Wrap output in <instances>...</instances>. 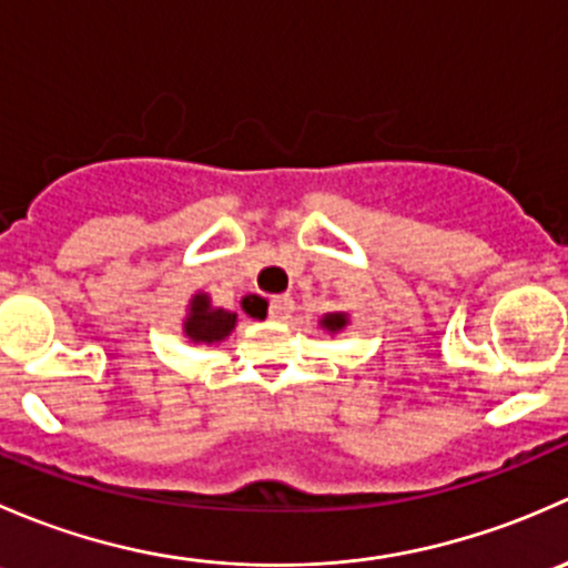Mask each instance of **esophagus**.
Listing matches in <instances>:
<instances>
[{
    "instance_id": "34e87169",
    "label": "esophagus",
    "mask_w": 568,
    "mask_h": 568,
    "mask_svg": "<svg viewBox=\"0 0 568 568\" xmlns=\"http://www.w3.org/2000/svg\"><path fill=\"white\" fill-rule=\"evenodd\" d=\"M291 311H294V300L288 294L272 296V302H268V318L272 321H285L291 316Z\"/></svg>"
}]
</instances>
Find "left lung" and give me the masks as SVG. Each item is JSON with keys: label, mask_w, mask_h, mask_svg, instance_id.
I'll return each mask as SVG.
<instances>
[{"label": "left lung", "mask_w": 568, "mask_h": 568, "mask_svg": "<svg viewBox=\"0 0 568 568\" xmlns=\"http://www.w3.org/2000/svg\"><path fill=\"white\" fill-rule=\"evenodd\" d=\"M318 326L324 332H329V335H337V332H343L348 326V313H324V316L318 318Z\"/></svg>", "instance_id": "1"}]
</instances>
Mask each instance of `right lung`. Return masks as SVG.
<instances>
[{
	"instance_id": "add662e5",
	"label": "right lung",
	"mask_w": 568,
	"mask_h": 568,
	"mask_svg": "<svg viewBox=\"0 0 568 568\" xmlns=\"http://www.w3.org/2000/svg\"><path fill=\"white\" fill-rule=\"evenodd\" d=\"M242 311L247 316L257 318L261 316V300L255 294H247L242 300ZM239 313L225 311V307L211 305V296L197 291L192 294L186 305V316H183V337L194 346H214L222 343L233 329H236Z\"/></svg>"
}]
</instances>
